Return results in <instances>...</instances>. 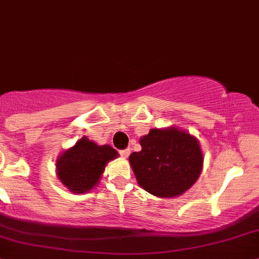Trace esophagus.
Masks as SVG:
<instances>
[{"label":"esophagus","instance_id":"obj_1","mask_svg":"<svg viewBox=\"0 0 259 259\" xmlns=\"http://www.w3.org/2000/svg\"><path fill=\"white\" fill-rule=\"evenodd\" d=\"M119 154L122 156V158H127V156H129V154H130V149L129 148L122 149V150L119 151Z\"/></svg>","mask_w":259,"mask_h":259}]
</instances>
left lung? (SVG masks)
I'll list each match as a JSON object with an SVG mask.
<instances>
[{
  "mask_svg": "<svg viewBox=\"0 0 259 259\" xmlns=\"http://www.w3.org/2000/svg\"><path fill=\"white\" fill-rule=\"evenodd\" d=\"M140 145L142 150L130 154L129 161L146 192L161 198L178 197L197 182L203 155L190 134L176 127L151 129Z\"/></svg>",
  "mask_w": 259,
  "mask_h": 259,
  "instance_id": "1",
  "label": "left lung"
}]
</instances>
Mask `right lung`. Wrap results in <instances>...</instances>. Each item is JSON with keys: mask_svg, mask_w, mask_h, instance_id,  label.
Wrapping results in <instances>:
<instances>
[{"mask_svg": "<svg viewBox=\"0 0 259 259\" xmlns=\"http://www.w3.org/2000/svg\"><path fill=\"white\" fill-rule=\"evenodd\" d=\"M117 156L109 145H96L86 137L57 159V176L72 193H86L98 184L106 163Z\"/></svg>", "mask_w": 259, "mask_h": 259, "instance_id": "add662e5", "label": "right lung"}]
</instances>
